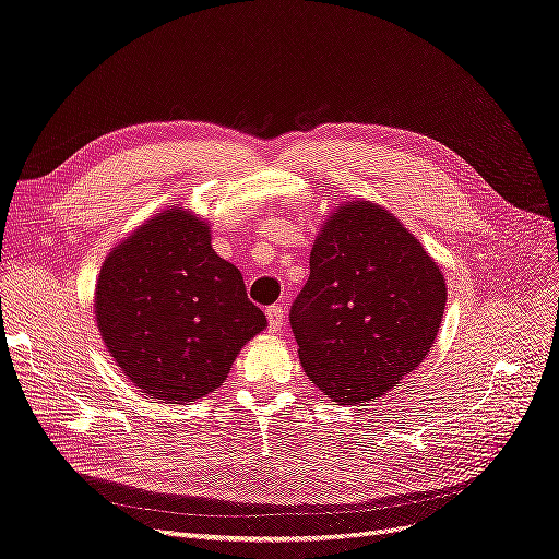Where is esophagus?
I'll list each match as a JSON object with an SVG mask.
<instances>
[{
    "instance_id": "1",
    "label": "esophagus",
    "mask_w": 559,
    "mask_h": 559,
    "mask_svg": "<svg viewBox=\"0 0 559 559\" xmlns=\"http://www.w3.org/2000/svg\"><path fill=\"white\" fill-rule=\"evenodd\" d=\"M266 320H270V331L278 333L285 326V308L272 306L270 310H266Z\"/></svg>"
}]
</instances>
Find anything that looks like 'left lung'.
Masks as SVG:
<instances>
[{
  "label": "left lung",
  "mask_w": 559,
  "mask_h": 559,
  "mask_svg": "<svg viewBox=\"0 0 559 559\" xmlns=\"http://www.w3.org/2000/svg\"><path fill=\"white\" fill-rule=\"evenodd\" d=\"M448 287L420 239L372 201L329 214L310 251L293 324L308 379L340 406L374 402L420 368Z\"/></svg>",
  "instance_id": "1"
}]
</instances>
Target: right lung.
<instances>
[{
    "label": "right lung",
    "mask_w": 559,
    "mask_h": 559,
    "mask_svg": "<svg viewBox=\"0 0 559 559\" xmlns=\"http://www.w3.org/2000/svg\"><path fill=\"white\" fill-rule=\"evenodd\" d=\"M93 312L118 370L164 404L210 395L266 326L237 266L212 249L210 224L174 205L109 251Z\"/></svg>",
    "instance_id": "obj_1"
}]
</instances>
